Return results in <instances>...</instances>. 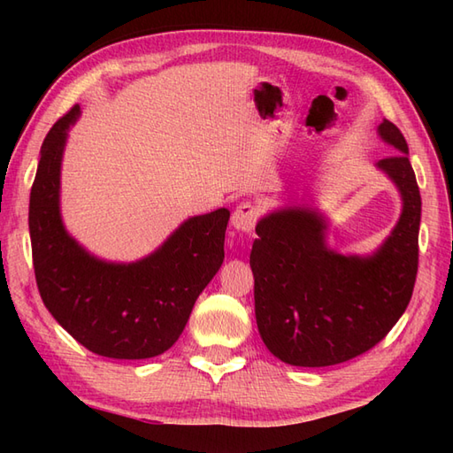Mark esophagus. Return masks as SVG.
<instances>
[{
	"label": "esophagus",
	"mask_w": 453,
	"mask_h": 453,
	"mask_svg": "<svg viewBox=\"0 0 453 453\" xmlns=\"http://www.w3.org/2000/svg\"><path fill=\"white\" fill-rule=\"evenodd\" d=\"M258 216H261V211L253 204V202H242L234 211L232 216V226L239 232L243 234H251L253 227L257 226Z\"/></svg>",
	"instance_id": "34e87169"
}]
</instances>
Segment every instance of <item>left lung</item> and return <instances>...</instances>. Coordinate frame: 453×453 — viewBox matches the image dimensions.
I'll return each mask as SVG.
<instances>
[{
	"instance_id": "8db88e82",
	"label": "left lung",
	"mask_w": 453,
	"mask_h": 453,
	"mask_svg": "<svg viewBox=\"0 0 453 453\" xmlns=\"http://www.w3.org/2000/svg\"><path fill=\"white\" fill-rule=\"evenodd\" d=\"M381 138L397 150L378 167L395 180L403 211L393 234L372 257H342L325 245L315 211L280 210L258 221L249 263L255 315L276 358L303 368L334 365L368 352L405 313L418 271L420 190L409 146L389 120Z\"/></svg>"
}]
</instances>
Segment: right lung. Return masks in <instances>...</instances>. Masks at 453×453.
Masks as SVG:
<instances>
[{
  "instance_id": "1",
  "label": "right lung",
  "mask_w": 453,
  "mask_h": 453,
  "mask_svg": "<svg viewBox=\"0 0 453 453\" xmlns=\"http://www.w3.org/2000/svg\"><path fill=\"white\" fill-rule=\"evenodd\" d=\"M75 104L46 134L31 188L28 229L46 310L85 349L119 360L171 349L196 297L224 263L229 210L185 221L156 253L132 265L97 261L65 234L58 208L65 132Z\"/></svg>"
}]
</instances>
